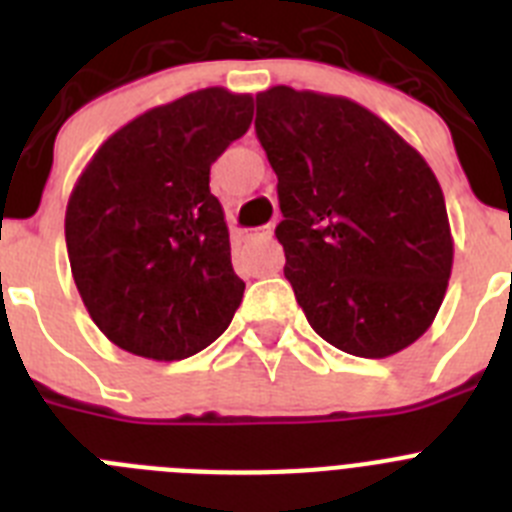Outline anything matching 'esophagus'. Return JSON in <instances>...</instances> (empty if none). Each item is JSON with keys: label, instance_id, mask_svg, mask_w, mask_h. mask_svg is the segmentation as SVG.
I'll return each mask as SVG.
<instances>
[{"label": "esophagus", "instance_id": "esophagus-1", "mask_svg": "<svg viewBox=\"0 0 512 512\" xmlns=\"http://www.w3.org/2000/svg\"><path fill=\"white\" fill-rule=\"evenodd\" d=\"M253 235H261V238H271V228H261V230H256Z\"/></svg>", "mask_w": 512, "mask_h": 512}]
</instances>
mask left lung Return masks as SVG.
<instances>
[{
	"label": "left lung",
	"mask_w": 512,
	"mask_h": 512,
	"mask_svg": "<svg viewBox=\"0 0 512 512\" xmlns=\"http://www.w3.org/2000/svg\"><path fill=\"white\" fill-rule=\"evenodd\" d=\"M256 135L279 184L284 277L330 346L387 359L431 328L454 238L425 158L354 99L271 87Z\"/></svg>",
	"instance_id": "obj_1"
}]
</instances>
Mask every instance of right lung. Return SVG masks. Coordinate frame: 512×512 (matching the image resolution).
<instances>
[{
	"label": "right lung",
	"instance_id": "right-lung-1",
	"mask_svg": "<svg viewBox=\"0 0 512 512\" xmlns=\"http://www.w3.org/2000/svg\"><path fill=\"white\" fill-rule=\"evenodd\" d=\"M253 120L251 94L207 87L104 140L66 207L84 307L115 346L179 361L210 346L243 300L210 166Z\"/></svg>",
	"mask_w": 512,
	"mask_h": 512
}]
</instances>
